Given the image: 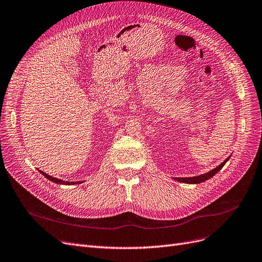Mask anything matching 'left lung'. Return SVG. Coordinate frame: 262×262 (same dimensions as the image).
Masks as SVG:
<instances>
[{"label":"left lung","instance_id":"8db88e82","mask_svg":"<svg viewBox=\"0 0 262 262\" xmlns=\"http://www.w3.org/2000/svg\"><path fill=\"white\" fill-rule=\"evenodd\" d=\"M230 157L228 159H226L224 162H222L220 165H218L216 168L211 169L210 171L208 172H205V173H202V175H199V176H195V177H185V178H173L176 181L178 182H183V183H189V185H196V183H201V182H204L208 179H210L212 176H215L216 173L225 166V164L229 161Z\"/></svg>","mask_w":262,"mask_h":262}]
</instances>
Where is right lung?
I'll list each match as a JSON object with an SVG mask.
<instances>
[{
  "label": "right lung",
  "mask_w": 262,
  "mask_h": 262,
  "mask_svg": "<svg viewBox=\"0 0 262 262\" xmlns=\"http://www.w3.org/2000/svg\"><path fill=\"white\" fill-rule=\"evenodd\" d=\"M40 171L42 175L45 177V178H47L48 180H51V181H53V182H55V183H58V185H66V186H70V185H77V183H82L83 181H64V180H61V179H58V178H55V177H53V176H50V175H47L46 172H44V171H42V170H38Z\"/></svg>",
  "instance_id": "add662e5"
}]
</instances>
